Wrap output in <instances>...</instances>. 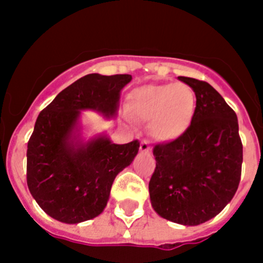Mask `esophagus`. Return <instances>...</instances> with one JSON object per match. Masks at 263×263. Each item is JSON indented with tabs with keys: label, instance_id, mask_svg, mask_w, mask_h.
Here are the masks:
<instances>
[{
	"label": "esophagus",
	"instance_id": "esophagus-1",
	"mask_svg": "<svg viewBox=\"0 0 263 263\" xmlns=\"http://www.w3.org/2000/svg\"><path fill=\"white\" fill-rule=\"evenodd\" d=\"M140 152L141 153H149L151 152V146H149L148 141H141V144H140Z\"/></svg>",
	"mask_w": 263,
	"mask_h": 263
}]
</instances>
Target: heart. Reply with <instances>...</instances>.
<instances>
[{
    "mask_svg": "<svg viewBox=\"0 0 263 263\" xmlns=\"http://www.w3.org/2000/svg\"><path fill=\"white\" fill-rule=\"evenodd\" d=\"M195 109V92L184 83L146 85L129 95L128 114L148 122L152 136L161 141L183 136L192 123Z\"/></svg>",
    "mask_w": 263,
    "mask_h": 263,
    "instance_id": "b5f03b06",
    "label": "heart"
}]
</instances>
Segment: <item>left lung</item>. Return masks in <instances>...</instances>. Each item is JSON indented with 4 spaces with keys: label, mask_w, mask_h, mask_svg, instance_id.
<instances>
[{
    "label": "left lung",
    "mask_w": 263,
    "mask_h": 263,
    "mask_svg": "<svg viewBox=\"0 0 263 263\" xmlns=\"http://www.w3.org/2000/svg\"><path fill=\"white\" fill-rule=\"evenodd\" d=\"M193 89L196 109L187 132L153 149L149 195L159 217L198 226L219 214L236 193L242 144L234 110L206 82L179 76Z\"/></svg>",
    "instance_id": "left-lung-1"
}]
</instances>
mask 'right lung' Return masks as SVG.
Listing matches in <instances>:
<instances>
[{
	"label": "right lung",
	"mask_w": 263,
	"mask_h": 263,
	"mask_svg": "<svg viewBox=\"0 0 263 263\" xmlns=\"http://www.w3.org/2000/svg\"><path fill=\"white\" fill-rule=\"evenodd\" d=\"M131 75L89 73L58 93L39 114L27 146V184L53 219L78 224L106 208L112 181L132 163L137 140L114 144L106 132L85 137L82 111L114 119Z\"/></svg>",
	"instance_id": "obj_1"
}]
</instances>
